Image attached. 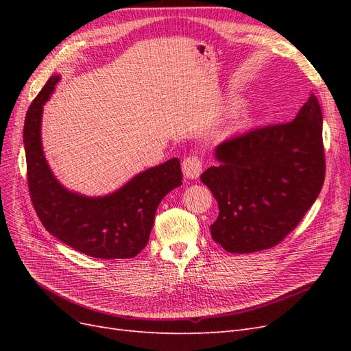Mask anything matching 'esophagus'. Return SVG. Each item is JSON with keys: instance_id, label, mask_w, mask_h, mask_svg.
Masks as SVG:
<instances>
[{"instance_id": "1", "label": "esophagus", "mask_w": 351, "mask_h": 351, "mask_svg": "<svg viewBox=\"0 0 351 351\" xmlns=\"http://www.w3.org/2000/svg\"><path fill=\"white\" fill-rule=\"evenodd\" d=\"M202 168H204V161L196 155L187 156L183 161V173L190 180L197 178L202 173Z\"/></svg>"}]
</instances>
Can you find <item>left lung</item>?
Returning a JSON list of instances; mask_svg holds the SVG:
<instances>
[{
    "label": "left lung",
    "mask_w": 351,
    "mask_h": 351,
    "mask_svg": "<svg viewBox=\"0 0 351 351\" xmlns=\"http://www.w3.org/2000/svg\"><path fill=\"white\" fill-rule=\"evenodd\" d=\"M200 180L218 202L210 236L230 253L271 249L313 205L325 180L322 111L312 93L295 119L217 146Z\"/></svg>",
    "instance_id": "left-lung-1"
}]
</instances>
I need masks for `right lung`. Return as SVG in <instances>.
Instances as JSON below:
<instances>
[{
  "instance_id": "1",
  "label": "right lung",
  "mask_w": 351,
  "mask_h": 351,
  "mask_svg": "<svg viewBox=\"0 0 351 351\" xmlns=\"http://www.w3.org/2000/svg\"><path fill=\"white\" fill-rule=\"evenodd\" d=\"M60 76H51L27 110L23 142L32 204L52 236L83 254L98 259H129L149 240L155 212L164 196L182 186L178 158L133 177L117 192L86 197L69 192L52 174L42 151V105Z\"/></svg>"
}]
</instances>
